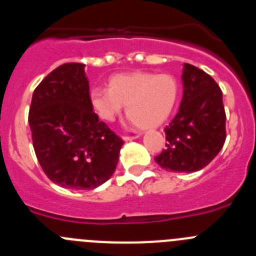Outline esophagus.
<instances>
[{
	"label": "esophagus",
	"mask_w": 256,
	"mask_h": 256,
	"mask_svg": "<svg viewBox=\"0 0 256 256\" xmlns=\"http://www.w3.org/2000/svg\"><path fill=\"white\" fill-rule=\"evenodd\" d=\"M141 134H137V136H123V140L124 141H132V140H137Z\"/></svg>",
	"instance_id": "esophagus-1"
}]
</instances>
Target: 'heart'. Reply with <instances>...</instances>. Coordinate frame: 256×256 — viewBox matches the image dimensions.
I'll return each mask as SVG.
<instances>
[{
  "label": "heart",
  "instance_id": "1",
  "mask_svg": "<svg viewBox=\"0 0 256 256\" xmlns=\"http://www.w3.org/2000/svg\"><path fill=\"white\" fill-rule=\"evenodd\" d=\"M91 104L105 122L115 120L123 106L130 120L141 130H152L164 123L178 98V83L170 74L146 72L118 74L108 88L91 90Z\"/></svg>",
  "mask_w": 256,
  "mask_h": 256
}]
</instances>
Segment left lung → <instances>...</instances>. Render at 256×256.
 <instances>
[{"mask_svg":"<svg viewBox=\"0 0 256 256\" xmlns=\"http://www.w3.org/2000/svg\"><path fill=\"white\" fill-rule=\"evenodd\" d=\"M180 110L165 128L166 148L155 162L165 170L191 173L206 166L226 141L223 94L216 80L191 64H183Z\"/></svg>","mask_w":256,"mask_h":256,"instance_id":"obj_1","label":"left lung"}]
</instances>
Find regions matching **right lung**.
I'll list each match as a JSON object with an SVG mask.
<instances>
[{
	"mask_svg": "<svg viewBox=\"0 0 256 256\" xmlns=\"http://www.w3.org/2000/svg\"><path fill=\"white\" fill-rule=\"evenodd\" d=\"M86 65H60L38 84L29 108L36 156L65 188L94 190L114 174L123 140L98 120Z\"/></svg>",
	"mask_w": 256,
	"mask_h": 256,
	"instance_id": "add662e5",
	"label": "right lung"
}]
</instances>
